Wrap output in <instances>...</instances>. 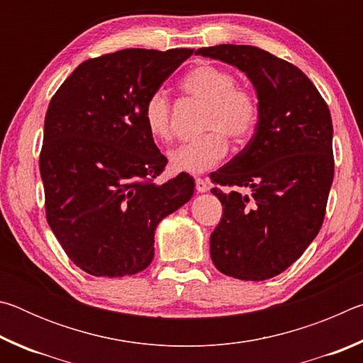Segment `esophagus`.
Wrapping results in <instances>:
<instances>
[{"label": "esophagus", "instance_id": "1", "mask_svg": "<svg viewBox=\"0 0 363 363\" xmlns=\"http://www.w3.org/2000/svg\"><path fill=\"white\" fill-rule=\"evenodd\" d=\"M195 189L196 192H208L210 190V184L203 177H195Z\"/></svg>", "mask_w": 363, "mask_h": 363}]
</instances>
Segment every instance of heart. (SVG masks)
Listing matches in <instances>:
<instances>
[{
	"instance_id": "obj_1",
	"label": "heart",
	"mask_w": 363,
	"mask_h": 363,
	"mask_svg": "<svg viewBox=\"0 0 363 363\" xmlns=\"http://www.w3.org/2000/svg\"><path fill=\"white\" fill-rule=\"evenodd\" d=\"M181 88L195 101L206 104L201 121L205 134L169 152V167L177 173L199 174L216 167L229 152V143L245 144L259 121V101L247 86L237 84L232 72L211 64L195 67L184 77ZM143 120L153 138H171V102L163 89L147 97ZM208 133H206V131Z\"/></svg>"
}]
</instances>
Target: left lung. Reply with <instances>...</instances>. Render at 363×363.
I'll return each instance as SVG.
<instances>
[{"instance_id": "obj_1", "label": "left lung", "mask_w": 363, "mask_h": 363, "mask_svg": "<svg viewBox=\"0 0 363 363\" xmlns=\"http://www.w3.org/2000/svg\"><path fill=\"white\" fill-rule=\"evenodd\" d=\"M248 75L259 121L247 147L211 174L223 218L210 238L213 264L240 280H267L304 253L320 230L335 174L327 102L296 65L264 49H196ZM250 188L243 196L240 187Z\"/></svg>"}]
</instances>
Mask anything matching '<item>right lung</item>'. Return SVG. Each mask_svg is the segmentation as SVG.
<instances>
[{"instance_id":"obj_1","label":"right lung","mask_w":363,"mask_h":363,"mask_svg":"<svg viewBox=\"0 0 363 363\" xmlns=\"http://www.w3.org/2000/svg\"><path fill=\"white\" fill-rule=\"evenodd\" d=\"M194 49H121L79 64L49 102L40 173L48 224L70 261L125 277L153 259L160 220L192 199L194 177L155 184L168 160L143 120L147 97Z\"/></svg>"}]
</instances>
